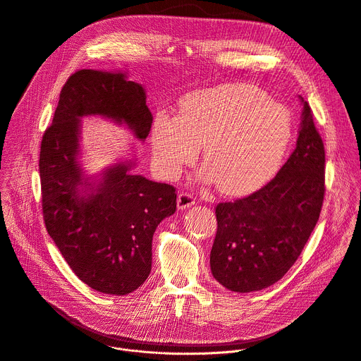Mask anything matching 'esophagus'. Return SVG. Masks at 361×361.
I'll list each match as a JSON object with an SVG mask.
<instances>
[{
  "mask_svg": "<svg viewBox=\"0 0 361 361\" xmlns=\"http://www.w3.org/2000/svg\"><path fill=\"white\" fill-rule=\"evenodd\" d=\"M194 204H195V198L190 192L183 191L178 194V197H177V208L178 209H185Z\"/></svg>",
  "mask_w": 361,
  "mask_h": 361,
  "instance_id": "esophagus-1",
  "label": "esophagus"
}]
</instances>
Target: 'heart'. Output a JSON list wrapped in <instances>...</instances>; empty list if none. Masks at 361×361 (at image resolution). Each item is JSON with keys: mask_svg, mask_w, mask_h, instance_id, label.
<instances>
[{"mask_svg": "<svg viewBox=\"0 0 361 361\" xmlns=\"http://www.w3.org/2000/svg\"><path fill=\"white\" fill-rule=\"evenodd\" d=\"M292 137L288 109L247 83H226L187 94L178 116H157L153 157L166 177L191 164L200 146L207 176L228 195L250 194L278 171Z\"/></svg>", "mask_w": 361, "mask_h": 361, "instance_id": "b5f03b06", "label": "heart"}]
</instances>
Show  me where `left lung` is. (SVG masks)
Instances as JSON below:
<instances>
[{
    "label": "left lung",
    "instance_id": "1",
    "mask_svg": "<svg viewBox=\"0 0 361 361\" xmlns=\"http://www.w3.org/2000/svg\"><path fill=\"white\" fill-rule=\"evenodd\" d=\"M324 161L313 111L303 102L296 147L278 174L258 191L215 207L209 265L222 286L239 293L262 290L292 268L319 221Z\"/></svg>",
    "mask_w": 361,
    "mask_h": 361
}]
</instances>
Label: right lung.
Wrapping results in <instances>:
<instances>
[{
	"mask_svg": "<svg viewBox=\"0 0 361 361\" xmlns=\"http://www.w3.org/2000/svg\"><path fill=\"white\" fill-rule=\"evenodd\" d=\"M100 114L126 123L139 140L153 114L142 85L123 73L80 69L65 82L39 153L42 214L47 231L75 275L89 288L123 296L145 283L152 271L157 225L176 212L170 184L154 183L120 163L104 171L92 192L78 164L79 117Z\"/></svg>",
	"mask_w": 361,
	"mask_h": 361,
	"instance_id": "1",
	"label": "right lung"
}]
</instances>
